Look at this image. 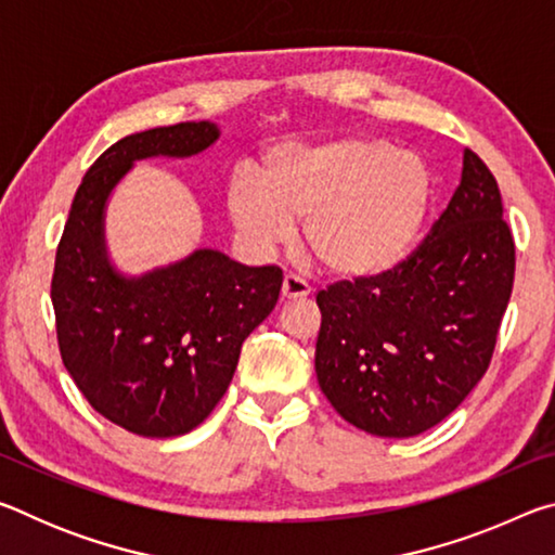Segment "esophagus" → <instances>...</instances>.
<instances>
[{
    "instance_id": "1",
    "label": "esophagus",
    "mask_w": 555,
    "mask_h": 555,
    "mask_svg": "<svg viewBox=\"0 0 555 555\" xmlns=\"http://www.w3.org/2000/svg\"><path fill=\"white\" fill-rule=\"evenodd\" d=\"M306 296H311V286H308L304 279H298L294 274H286L284 284H281V298L296 300V298H306Z\"/></svg>"
}]
</instances>
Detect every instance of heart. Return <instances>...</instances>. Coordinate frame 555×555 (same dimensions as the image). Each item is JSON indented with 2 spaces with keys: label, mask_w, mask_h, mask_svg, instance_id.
Listing matches in <instances>:
<instances>
[{
  "label": "heart",
  "mask_w": 555,
  "mask_h": 555,
  "mask_svg": "<svg viewBox=\"0 0 555 555\" xmlns=\"http://www.w3.org/2000/svg\"><path fill=\"white\" fill-rule=\"evenodd\" d=\"M259 176L234 173L224 193L242 240L269 251L304 224L308 251L327 274L350 281L397 269L434 203L424 158L377 137L279 146L261 158Z\"/></svg>",
  "instance_id": "heart-1"
}]
</instances>
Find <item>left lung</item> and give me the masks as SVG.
Wrapping results in <instances>:
<instances>
[{
	"instance_id": "obj_1",
	"label": "left lung",
	"mask_w": 555,
	"mask_h": 555,
	"mask_svg": "<svg viewBox=\"0 0 555 555\" xmlns=\"http://www.w3.org/2000/svg\"><path fill=\"white\" fill-rule=\"evenodd\" d=\"M502 195L475 152L424 244L387 274L315 296V374L347 424L382 438L434 428L490 367L514 286Z\"/></svg>"
}]
</instances>
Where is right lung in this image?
I'll return each instance as SVG.
<instances>
[{"label":"right lung","instance_id":"obj_1","mask_svg":"<svg viewBox=\"0 0 555 555\" xmlns=\"http://www.w3.org/2000/svg\"><path fill=\"white\" fill-rule=\"evenodd\" d=\"M215 121H181L119 139L75 193L55 251L51 300L65 370L90 406L144 438L193 430L228 391L242 343L274 311L279 267H244L218 249L125 274L109 257L107 203L137 162L193 158Z\"/></svg>","mask_w":555,"mask_h":555}]
</instances>
